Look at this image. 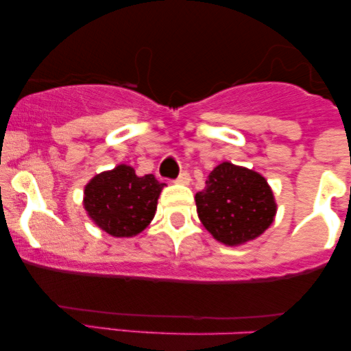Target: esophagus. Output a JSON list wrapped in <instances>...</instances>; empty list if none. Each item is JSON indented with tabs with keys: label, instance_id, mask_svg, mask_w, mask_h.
I'll use <instances>...</instances> for the list:
<instances>
[{
	"label": "esophagus",
	"instance_id": "1",
	"mask_svg": "<svg viewBox=\"0 0 351 351\" xmlns=\"http://www.w3.org/2000/svg\"><path fill=\"white\" fill-rule=\"evenodd\" d=\"M189 180H191V176H189V173L184 170V171H181L180 173V176L178 178H176V183H181V184H188L189 183Z\"/></svg>",
	"mask_w": 351,
	"mask_h": 351
}]
</instances>
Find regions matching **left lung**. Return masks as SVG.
<instances>
[{"label":"left lung","instance_id":"1","mask_svg":"<svg viewBox=\"0 0 351 351\" xmlns=\"http://www.w3.org/2000/svg\"><path fill=\"white\" fill-rule=\"evenodd\" d=\"M195 199L204 228L228 245L263 234L277 209L271 188L259 173L228 162L209 173L206 188L196 193Z\"/></svg>","mask_w":351,"mask_h":351}]
</instances>
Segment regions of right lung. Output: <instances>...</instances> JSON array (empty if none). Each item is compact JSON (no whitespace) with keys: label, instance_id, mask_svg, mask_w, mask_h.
<instances>
[{"label":"right lung","instance_id":"1","mask_svg":"<svg viewBox=\"0 0 351 351\" xmlns=\"http://www.w3.org/2000/svg\"><path fill=\"white\" fill-rule=\"evenodd\" d=\"M163 184L153 175L136 176L132 167L119 165L90 180L84 191V206L110 236L130 237L153 219Z\"/></svg>","mask_w":351,"mask_h":351}]
</instances>
